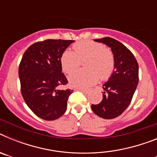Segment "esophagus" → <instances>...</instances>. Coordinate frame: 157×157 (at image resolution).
I'll list each match as a JSON object with an SVG mask.
<instances>
[{"label":"esophagus","mask_w":157,"mask_h":157,"mask_svg":"<svg viewBox=\"0 0 157 157\" xmlns=\"http://www.w3.org/2000/svg\"><path fill=\"white\" fill-rule=\"evenodd\" d=\"M78 90L81 91V92L84 93V94H88V93H89V90H85V89L78 88Z\"/></svg>","instance_id":"esophagus-1"}]
</instances>
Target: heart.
Returning a JSON list of instances; mask_svg holds the SVG:
<instances>
[{
    "mask_svg": "<svg viewBox=\"0 0 157 157\" xmlns=\"http://www.w3.org/2000/svg\"><path fill=\"white\" fill-rule=\"evenodd\" d=\"M73 49H66L60 56L62 70L69 74L77 68L80 60L86 59L83 66L86 69L78 70L70 75L71 85L75 87H88L98 79L107 80L115 69L114 54L102 43L92 40H82L73 45Z\"/></svg>",
    "mask_w": 157,
    "mask_h": 157,
    "instance_id": "b5f03b06",
    "label": "heart"
}]
</instances>
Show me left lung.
Returning <instances> with one entry per match:
<instances>
[{
    "label": "left lung",
    "mask_w": 157,
    "mask_h": 157,
    "mask_svg": "<svg viewBox=\"0 0 157 157\" xmlns=\"http://www.w3.org/2000/svg\"><path fill=\"white\" fill-rule=\"evenodd\" d=\"M112 48L115 56V71L103 85V99L92 105L93 112L103 119H114L127 109L132 100L138 80V63L133 53L112 37L95 39Z\"/></svg>",
    "instance_id": "1"
}]
</instances>
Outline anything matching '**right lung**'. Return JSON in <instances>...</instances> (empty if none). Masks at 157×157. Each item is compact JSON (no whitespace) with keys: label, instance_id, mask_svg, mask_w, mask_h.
Wrapping results in <instances>:
<instances>
[{"label":"right lung","instance_id":"add662e5","mask_svg":"<svg viewBox=\"0 0 157 157\" xmlns=\"http://www.w3.org/2000/svg\"><path fill=\"white\" fill-rule=\"evenodd\" d=\"M73 40L46 39L27 48L19 66L21 93L25 102L36 116L54 120L67 110V101L73 90H58L67 84L62 73L60 56Z\"/></svg>","mask_w":157,"mask_h":157}]
</instances>
